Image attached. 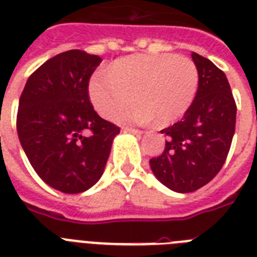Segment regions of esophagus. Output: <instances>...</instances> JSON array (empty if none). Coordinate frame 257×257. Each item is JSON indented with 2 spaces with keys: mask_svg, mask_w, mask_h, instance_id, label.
<instances>
[{
  "mask_svg": "<svg viewBox=\"0 0 257 257\" xmlns=\"http://www.w3.org/2000/svg\"><path fill=\"white\" fill-rule=\"evenodd\" d=\"M124 131L132 133V135H136V136H141V135H143V131H139V129H135V128H129V126L124 128Z\"/></svg>",
  "mask_w": 257,
  "mask_h": 257,
  "instance_id": "obj_1",
  "label": "esophagus"
}]
</instances>
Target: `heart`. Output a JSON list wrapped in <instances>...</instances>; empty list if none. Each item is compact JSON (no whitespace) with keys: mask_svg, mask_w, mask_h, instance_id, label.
I'll return each mask as SVG.
<instances>
[{"mask_svg":"<svg viewBox=\"0 0 257 257\" xmlns=\"http://www.w3.org/2000/svg\"><path fill=\"white\" fill-rule=\"evenodd\" d=\"M199 85V70L191 58L172 53L131 56L116 61L110 73L97 72L89 82V96L101 116L118 122L159 125L179 120L193 102Z\"/></svg>","mask_w":257,"mask_h":257,"instance_id":"b5f03b06","label":"heart"}]
</instances>
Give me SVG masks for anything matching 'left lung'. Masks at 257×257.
Masks as SVG:
<instances>
[{"label": "left lung", "mask_w": 257, "mask_h": 257, "mask_svg": "<svg viewBox=\"0 0 257 257\" xmlns=\"http://www.w3.org/2000/svg\"><path fill=\"white\" fill-rule=\"evenodd\" d=\"M199 70L195 100L167 135L164 152L149 160L153 175L171 191L189 193L204 187L225 163L235 135L236 104L224 72L192 53Z\"/></svg>", "instance_id": "8db88e82"}]
</instances>
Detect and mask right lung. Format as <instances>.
Returning a JSON list of instances; mask_svg holds the SVG:
<instances>
[{"label":"right lung","mask_w":257,"mask_h":257,"mask_svg":"<svg viewBox=\"0 0 257 257\" xmlns=\"http://www.w3.org/2000/svg\"><path fill=\"white\" fill-rule=\"evenodd\" d=\"M98 56L68 50L42 64L20 98L17 133L30 165L64 193L88 191L101 179L120 128L101 118L89 101Z\"/></svg>","instance_id":"obj_1"}]
</instances>
